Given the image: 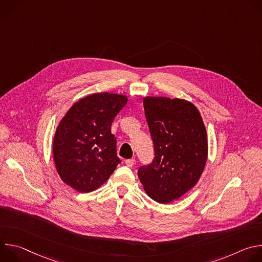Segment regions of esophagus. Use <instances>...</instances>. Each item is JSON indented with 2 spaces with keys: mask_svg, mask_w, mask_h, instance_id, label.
<instances>
[{
  "mask_svg": "<svg viewBox=\"0 0 262 262\" xmlns=\"http://www.w3.org/2000/svg\"><path fill=\"white\" fill-rule=\"evenodd\" d=\"M134 164H135V160L134 159H128V160L125 161V165L127 167H129V168H132L134 166Z\"/></svg>",
  "mask_w": 262,
  "mask_h": 262,
  "instance_id": "obj_1",
  "label": "esophagus"
}]
</instances>
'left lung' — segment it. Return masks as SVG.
<instances>
[{
	"mask_svg": "<svg viewBox=\"0 0 262 262\" xmlns=\"http://www.w3.org/2000/svg\"><path fill=\"white\" fill-rule=\"evenodd\" d=\"M145 117L155 146L151 164L139 168L146 194L170 203L198 182L207 160V135L198 108L179 98L147 96Z\"/></svg>",
	"mask_w": 262,
	"mask_h": 262,
	"instance_id": "1",
	"label": "left lung"
}]
</instances>
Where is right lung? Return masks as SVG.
<instances>
[{"label":"right lung","instance_id":"right-lung-1","mask_svg":"<svg viewBox=\"0 0 262 262\" xmlns=\"http://www.w3.org/2000/svg\"><path fill=\"white\" fill-rule=\"evenodd\" d=\"M127 102L126 95L95 93L74 103L60 121L53 154L61 179L89 193L102 185L121 163L111 125Z\"/></svg>","mask_w":262,"mask_h":262}]
</instances>
